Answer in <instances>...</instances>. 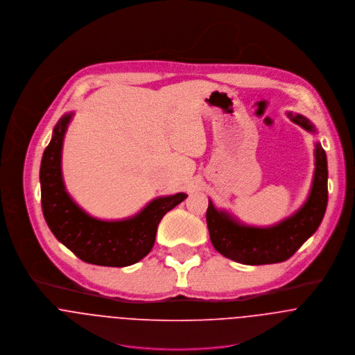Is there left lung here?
I'll return each mask as SVG.
<instances>
[{"label": "left lung", "instance_id": "left-lung-1", "mask_svg": "<svg viewBox=\"0 0 355 355\" xmlns=\"http://www.w3.org/2000/svg\"><path fill=\"white\" fill-rule=\"evenodd\" d=\"M287 117L305 130L315 133V125L301 114ZM315 174L309 196L291 216L270 227H254L239 222L227 211L208 200L207 226L214 248L225 257L246 266L275 264L290 259L318 229L328 202L327 155L315 144Z\"/></svg>", "mask_w": 355, "mask_h": 355}]
</instances>
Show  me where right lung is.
<instances>
[{
    "label": "right lung",
    "instance_id": "1",
    "mask_svg": "<svg viewBox=\"0 0 355 355\" xmlns=\"http://www.w3.org/2000/svg\"><path fill=\"white\" fill-rule=\"evenodd\" d=\"M73 113L54 126L40 163V200L44 220L55 238L85 263L128 267L146 257L155 242L162 218L188 195L177 193L150 201L136 215L122 220H101L88 215L68 193L61 168L62 144Z\"/></svg>",
    "mask_w": 355,
    "mask_h": 355
}]
</instances>
